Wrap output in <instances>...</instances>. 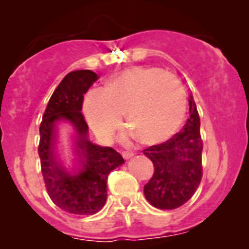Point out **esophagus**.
<instances>
[{
	"mask_svg": "<svg viewBox=\"0 0 249 249\" xmlns=\"http://www.w3.org/2000/svg\"><path fill=\"white\" fill-rule=\"evenodd\" d=\"M122 155H123V158H124L125 160H127V159H130V158H131L132 155H134V153H131V152H123Z\"/></svg>",
	"mask_w": 249,
	"mask_h": 249,
	"instance_id": "1",
	"label": "esophagus"
}]
</instances>
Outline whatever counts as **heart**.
<instances>
[{"label": "heart", "instance_id": "b5f03b06", "mask_svg": "<svg viewBox=\"0 0 249 249\" xmlns=\"http://www.w3.org/2000/svg\"><path fill=\"white\" fill-rule=\"evenodd\" d=\"M185 91L175 74L154 67H130L107 80L102 90L85 96L83 112L100 137L108 140L124 115L143 144L172 136L185 114Z\"/></svg>", "mask_w": 249, "mask_h": 249}]
</instances>
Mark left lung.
Masks as SVG:
<instances>
[{"mask_svg":"<svg viewBox=\"0 0 249 249\" xmlns=\"http://www.w3.org/2000/svg\"><path fill=\"white\" fill-rule=\"evenodd\" d=\"M189 113L182 131L161 144L143 150L154 165L153 177L143 192L148 202L159 210H175L184 205L201 182L203 144L193 96L189 99Z\"/></svg>","mask_w":249,"mask_h":249,"instance_id":"obj_1","label":"left lung"}]
</instances>
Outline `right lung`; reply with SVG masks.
Listing matches in <instances>:
<instances>
[{
	"mask_svg": "<svg viewBox=\"0 0 249 249\" xmlns=\"http://www.w3.org/2000/svg\"><path fill=\"white\" fill-rule=\"evenodd\" d=\"M99 79L90 70L70 72L53 92L39 126L38 155L44 183L52 201L72 214L99 212L107 200V178L124 159L110 147L94 144L88 139V124L82 114L83 99ZM74 126L75 154L78 164L74 173L67 171L56 155L57 123Z\"/></svg>",
	"mask_w": 249,
	"mask_h": 249,
	"instance_id": "right-lung-1",
	"label": "right lung"
}]
</instances>
